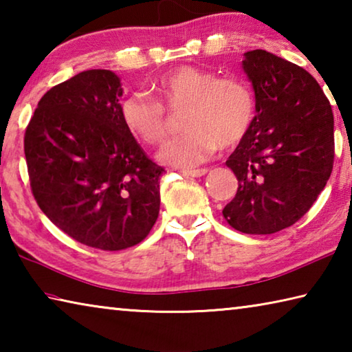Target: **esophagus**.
Segmentation results:
<instances>
[{
	"label": "esophagus",
	"instance_id": "1",
	"mask_svg": "<svg viewBox=\"0 0 352 352\" xmlns=\"http://www.w3.org/2000/svg\"><path fill=\"white\" fill-rule=\"evenodd\" d=\"M208 174V169H195V170H188V172H184V175H188V177H194V178H199V177H204V175H206Z\"/></svg>",
	"mask_w": 352,
	"mask_h": 352
}]
</instances>
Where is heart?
<instances>
[{"mask_svg":"<svg viewBox=\"0 0 352 352\" xmlns=\"http://www.w3.org/2000/svg\"><path fill=\"white\" fill-rule=\"evenodd\" d=\"M157 100L130 93L121 100L119 115L129 133L144 144H157L168 130L166 109L182 110L183 135L160 148L158 160L178 169H194L220 147H233L252 129L254 94L237 77H219L210 69L178 67L153 83Z\"/></svg>","mask_w":352,"mask_h":352,"instance_id":"b5f03b06","label":"heart"}]
</instances>
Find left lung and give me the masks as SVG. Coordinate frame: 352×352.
<instances>
[{"mask_svg": "<svg viewBox=\"0 0 352 352\" xmlns=\"http://www.w3.org/2000/svg\"><path fill=\"white\" fill-rule=\"evenodd\" d=\"M256 116L226 166L239 182L223 217L245 234H272L298 222L329 180L333 115L318 82L272 52H245Z\"/></svg>", "mask_w": 352, "mask_h": 352, "instance_id": "obj_1", "label": "left lung"}]
</instances>
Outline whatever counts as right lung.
<instances>
[{
  "label": "right lung",
  "instance_id": "add662e5",
  "mask_svg": "<svg viewBox=\"0 0 352 352\" xmlns=\"http://www.w3.org/2000/svg\"><path fill=\"white\" fill-rule=\"evenodd\" d=\"M121 98L113 71H82L45 93L25 133L40 210L74 241L107 252L151 233L164 174L122 124Z\"/></svg>",
  "mask_w": 352,
  "mask_h": 352
}]
</instances>
